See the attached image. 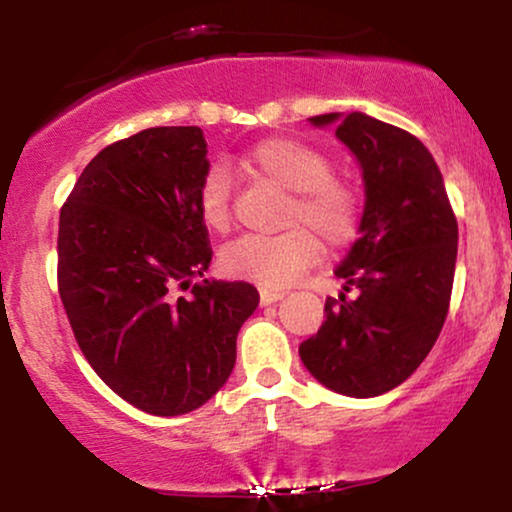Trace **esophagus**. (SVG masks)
Returning a JSON list of instances; mask_svg holds the SVG:
<instances>
[{
    "label": "esophagus",
    "mask_w": 512,
    "mask_h": 512,
    "mask_svg": "<svg viewBox=\"0 0 512 512\" xmlns=\"http://www.w3.org/2000/svg\"><path fill=\"white\" fill-rule=\"evenodd\" d=\"M286 296V291L281 289H260V301L262 305H272Z\"/></svg>",
    "instance_id": "1"
}]
</instances>
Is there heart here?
<instances>
[{
  "mask_svg": "<svg viewBox=\"0 0 512 512\" xmlns=\"http://www.w3.org/2000/svg\"><path fill=\"white\" fill-rule=\"evenodd\" d=\"M245 166L281 190L286 202V231L276 236H243L221 250V267L238 279L262 286H286L320 255L315 230L325 243L342 245L356 233L361 204L354 187L332 175V161L313 146L296 139H267L252 146ZM197 204L211 231H226L231 223V182L221 166L209 168L199 182ZM308 222L312 232L293 227Z\"/></svg>",
  "mask_w": 512,
  "mask_h": 512,
  "instance_id": "heart-1",
  "label": "heart"
}]
</instances>
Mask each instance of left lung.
<instances>
[{"label":"left lung","mask_w":512,"mask_h":512,"mask_svg":"<svg viewBox=\"0 0 512 512\" xmlns=\"http://www.w3.org/2000/svg\"><path fill=\"white\" fill-rule=\"evenodd\" d=\"M310 125L337 127L361 166L366 204L358 240L334 269L344 293L327 298L325 322L298 354L327 390L378 397L421 366L443 330L457 221L443 175L414 134L366 113L315 115Z\"/></svg>","instance_id":"obj_1"}]
</instances>
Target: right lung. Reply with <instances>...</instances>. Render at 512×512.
I'll use <instances>...</instances> for the list:
<instances>
[{"label": "right lung", "mask_w": 512, "mask_h": 512, "mask_svg": "<svg viewBox=\"0 0 512 512\" xmlns=\"http://www.w3.org/2000/svg\"><path fill=\"white\" fill-rule=\"evenodd\" d=\"M209 170L199 127H151L93 158L60 211L57 281L79 349L110 390L154 416L209 402L236 366L260 293L202 278Z\"/></svg>", "instance_id": "add662e5"}]
</instances>
